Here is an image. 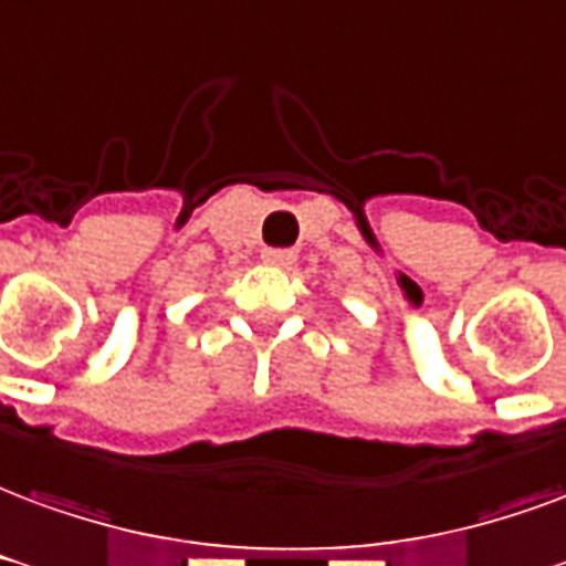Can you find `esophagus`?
Returning <instances> with one entry per match:
<instances>
[{
	"mask_svg": "<svg viewBox=\"0 0 566 566\" xmlns=\"http://www.w3.org/2000/svg\"><path fill=\"white\" fill-rule=\"evenodd\" d=\"M263 263H275V266H287V263H294V251H284V249H266L261 254Z\"/></svg>",
	"mask_w": 566,
	"mask_h": 566,
	"instance_id": "1",
	"label": "esophagus"
}]
</instances>
